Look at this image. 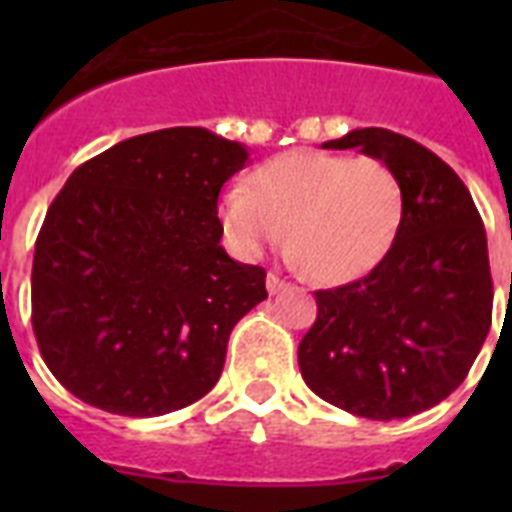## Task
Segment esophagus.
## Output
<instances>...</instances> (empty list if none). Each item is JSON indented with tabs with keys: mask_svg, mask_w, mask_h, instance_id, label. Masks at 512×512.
Segmentation results:
<instances>
[{
	"mask_svg": "<svg viewBox=\"0 0 512 512\" xmlns=\"http://www.w3.org/2000/svg\"><path fill=\"white\" fill-rule=\"evenodd\" d=\"M265 287H268L271 295H276V292H281V289L287 287V281L279 279V273H268V276H265Z\"/></svg>",
	"mask_w": 512,
	"mask_h": 512,
	"instance_id": "1",
	"label": "esophagus"
}]
</instances>
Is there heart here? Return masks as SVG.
Returning a JSON list of instances; mask_svg holds the SVG:
<instances>
[{"label":"heart","mask_w":512,"mask_h":512,"mask_svg":"<svg viewBox=\"0 0 512 512\" xmlns=\"http://www.w3.org/2000/svg\"><path fill=\"white\" fill-rule=\"evenodd\" d=\"M220 223L241 255L287 236L289 255L319 284L372 271L396 239L404 196L388 164L372 156L289 151L220 196Z\"/></svg>","instance_id":"b5f03b06"}]
</instances>
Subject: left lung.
<instances>
[{
	"label": "left lung",
	"instance_id": "8db88e82",
	"mask_svg": "<svg viewBox=\"0 0 512 512\" xmlns=\"http://www.w3.org/2000/svg\"><path fill=\"white\" fill-rule=\"evenodd\" d=\"M324 148H361L393 170L404 215L361 279L316 292L297 348L308 388L366 420H401L460 388L492 327L486 231L457 172L417 140L364 127Z\"/></svg>",
	"mask_w": 512,
	"mask_h": 512
}]
</instances>
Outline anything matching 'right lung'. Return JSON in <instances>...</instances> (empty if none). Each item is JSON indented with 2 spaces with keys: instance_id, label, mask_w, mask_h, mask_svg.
<instances>
[{
  "instance_id": "1",
  "label": "right lung",
  "mask_w": 512,
  "mask_h": 512,
  "mask_svg": "<svg viewBox=\"0 0 512 512\" xmlns=\"http://www.w3.org/2000/svg\"><path fill=\"white\" fill-rule=\"evenodd\" d=\"M249 151L204 127L122 140L68 177L34 249L31 324L84 404L159 417L215 388L265 271L220 239L217 196Z\"/></svg>"
}]
</instances>
